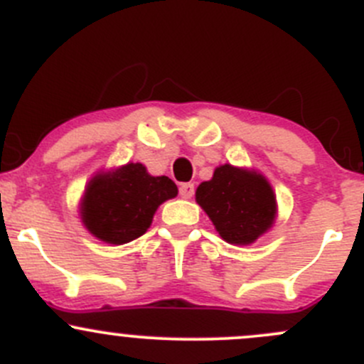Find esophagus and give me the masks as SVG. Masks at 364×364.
<instances>
[{
	"mask_svg": "<svg viewBox=\"0 0 364 364\" xmlns=\"http://www.w3.org/2000/svg\"><path fill=\"white\" fill-rule=\"evenodd\" d=\"M193 192H196L193 183H183V185L179 186V196H181L183 199H190V197L193 196Z\"/></svg>",
	"mask_w": 364,
	"mask_h": 364,
	"instance_id": "1",
	"label": "esophagus"
}]
</instances>
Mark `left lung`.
Segmentation results:
<instances>
[{
	"label": "left lung",
	"instance_id": "left-lung-1",
	"mask_svg": "<svg viewBox=\"0 0 364 364\" xmlns=\"http://www.w3.org/2000/svg\"><path fill=\"white\" fill-rule=\"evenodd\" d=\"M196 200L218 235L235 245L254 243L276 220V193L267 178L229 164L215 168L213 178L197 186Z\"/></svg>",
	"mask_w": 364,
	"mask_h": 364
}]
</instances>
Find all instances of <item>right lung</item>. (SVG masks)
<instances>
[{
	"label": "right lung",
	"mask_w": 364,
	"mask_h": 364,
	"mask_svg": "<svg viewBox=\"0 0 364 364\" xmlns=\"http://www.w3.org/2000/svg\"><path fill=\"white\" fill-rule=\"evenodd\" d=\"M178 196L167 176H151L142 164L100 172L81 199V220L96 238L122 245L149 229L158 206Z\"/></svg>",
	"instance_id": "add662e5"
}]
</instances>
